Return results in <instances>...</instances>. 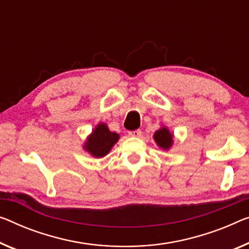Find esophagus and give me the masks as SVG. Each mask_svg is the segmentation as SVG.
<instances>
[{
  "label": "esophagus",
  "mask_w": 249,
  "mask_h": 249,
  "mask_svg": "<svg viewBox=\"0 0 249 249\" xmlns=\"http://www.w3.org/2000/svg\"><path fill=\"white\" fill-rule=\"evenodd\" d=\"M128 135L133 137H141L142 136V131H141V129H135V131L128 132Z\"/></svg>",
  "instance_id": "34e87169"
}]
</instances>
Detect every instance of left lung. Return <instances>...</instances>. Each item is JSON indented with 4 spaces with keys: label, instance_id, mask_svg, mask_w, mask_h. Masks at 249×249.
<instances>
[{
    "label": "left lung",
    "instance_id": "1",
    "mask_svg": "<svg viewBox=\"0 0 249 249\" xmlns=\"http://www.w3.org/2000/svg\"><path fill=\"white\" fill-rule=\"evenodd\" d=\"M154 140L157 141L159 146L163 148H169L172 144V134H170L168 128L162 127L155 132Z\"/></svg>",
    "mask_w": 249,
    "mask_h": 249
}]
</instances>
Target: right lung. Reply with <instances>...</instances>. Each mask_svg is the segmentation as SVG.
<instances>
[{
  "label": "right lung",
  "mask_w": 249,
  "mask_h": 249,
  "mask_svg": "<svg viewBox=\"0 0 249 249\" xmlns=\"http://www.w3.org/2000/svg\"><path fill=\"white\" fill-rule=\"evenodd\" d=\"M118 139L120 136L117 133L110 132L106 124H99L89 136L85 147L95 158H103L108 153Z\"/></svg>",
  "instance_id": "right-lung-1"
}]
</instances>
